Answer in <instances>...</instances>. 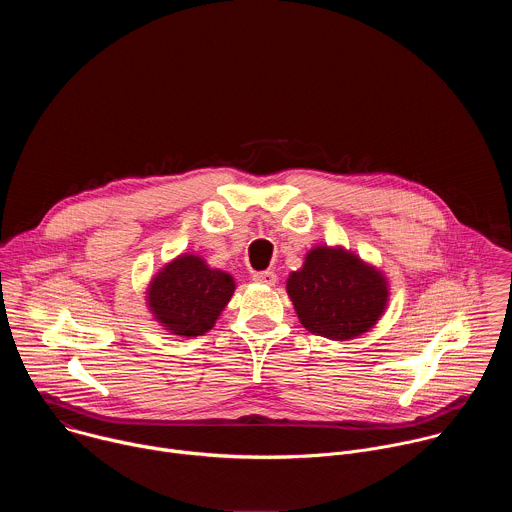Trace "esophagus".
I'll return each mask as SVG.
<instances>
[{
    "mask_svg": "<svg viewBox=\"0 0 512 512\" xmlns=\"http://www.w3.org/2000/svg\"><path fill=\"white\" fill-rule=\"evenodd\" d=\"M253 281H257V283H263V285H275V281H277V275H275V271H257V273H253Z\"/></svg>",
    "mask_w": 512,
    "mask_h": 512,
    "instance_id": "1",
    "label": "esophagus"
}]
</instances>
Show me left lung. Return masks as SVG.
Wrapping results in <instances>:
<instances>
[{
    "mask_svg": "<svg viewBox=\"0 0 512 512\" xmlns=\"http://www.w3.org/2000/svg\"><path fill=\"white\" fill-rule=\"evenodd\" d=\"M287 294L306 330L350 340L371 330L385 312V277L344 249L316 247L287 279Z\"/></svg>",
    "mask_w": 512,
    "mask_h": 512,
    "instance_id": "1",
    "label": "left lung"
}]
</instances>
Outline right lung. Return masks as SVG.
I'll return each instance as SVG.
<instances>
[{
  "label": "right lung",
  "instance_id": "right-lung-1",
  "mask_svg": "<svg viewBox=\"0 0 512 512\" xmlns=\"http://www.w3.org/2000/svg\"><path fill=\"white\" fill-rule=\"evenodd\" d=\"M235 291L229 273L210 269L200 257L182 255L150 283V310L176 336H202L221 316Z\"/></svg>",
  "mask_w": 512,
  "mask_h": 512
}]
</instances>
